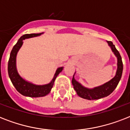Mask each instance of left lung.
I'll return each mask as SVG.
<instances>
[{
  "label": "left lung",
  "mask_w": 130,
  "mask_h": 130,
  "mask_svg": "<svg viewBox=\"0 0 130 130\" xmlns=\"http://www.w3.org/2000/svg\"><path fill=\"white\" fill-rule=\"evenodd\" d=\"M107 42L111 46L115 56L117 57V70L116 72V75L111 80L105 83V84L101 86L96 87L93 89H88L82 86L79 82H77L75 80L74 78V75H75L74 73L73 79H72V84L77 95L81 98L88 99V100H96V99L107 96L114 91L121 79L122 72H123V63H122L121 55L112 42L107 41Z\"/></svg>",
  "instance_id": "obj_1"
}]
</instances>
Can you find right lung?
<instances>
[{"label":"right lung","instance_id":"obj_1","mask_svg":"<svg viewBox=\"0 0 130 130\" xmlns=\"http://www.w3.org/2000/svg\"><path fill=\"white\" fill-rule=\"evenodd\" d=\"M42 34H30L23 35L18 40L16 44L13 46L11 54H10L9 63H8L9 76L11 79L13 85L15 86L16 90L20 94L23 96H25L36 98V97L44 96L48 94L51 92V89L54 85V82H55L57 76L63 70V67H59L56 71L55 76L52 79L51 83L42 86L35 85L33 84L29 83L28 82H26L19 75V73H17V69H16V56H17V52L23 44V40H25V38L36 37L38 36L41 35Z\"/></svg>","mask_w":130,"mask_h":130}]
</instances>
